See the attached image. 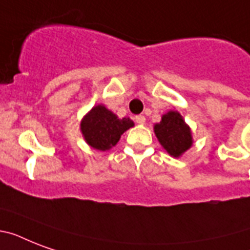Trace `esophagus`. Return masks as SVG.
<instances>
[{
  "label": "esophagus",
  "instance_id": "34e87169",
  "mask_svg": "<svg viewBox=\"0 0 250 250\" xmlns=\"http://www.w3.org/2000/svg\"><path fill=\"white\" fill-rule=\"evenodd\" d=\"M135 122H136V123H139V125H144L145 117L144 115H136V117H135Z\"/></svg>",
  "mask_w": 250,
  "mask_h": 250
}]
</instances>
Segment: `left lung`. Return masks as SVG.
I'll use <instances>...</instances> for the list:
<instances>
[{
    "instance_id": "left-lung-1",
    "label": "left lung",
    "mask_w": 250,
    "mask_h": 250,
    "mask_svg": "<svg viewBox=\"0 0 250 250\" xmlns=\"http://www.w3.org/2000/svg\"><path fill=\"white\" fill-rule=\"evenodd\" d=\"M154 133L170 156L179 158L192 146V132L180 113L168 111L162 115L160 123L154 125Z\"/></svg>"
}]
</instances>
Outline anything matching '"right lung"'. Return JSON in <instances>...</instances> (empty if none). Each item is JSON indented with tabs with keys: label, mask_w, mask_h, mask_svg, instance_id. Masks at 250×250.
<instances>
[{
	"label": "right lung",
	"mask_w": 250,
	"mask_h": 250,
	"mask_svg": "<svg viewBox=\"0 0 250 250\" xmlns=\"http://www.w3.org/2000/svg\"><path fill=\"white\" fill-rule=\"evenodd\" d=\"M133 125L129 118L119 119L104 105H97L82 119L80 131L86 144L105 152L115 146L122 135Z\"/></svg>",
	"instance_id": "1"
}]
</instances>
